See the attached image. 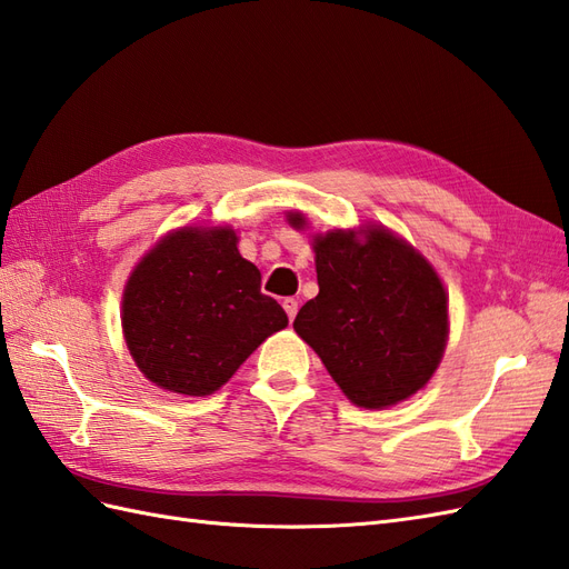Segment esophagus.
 <instances>
[{
  "instance_id": "esophagus-1",
  "label": "esophagus",
  "mask_w": 569,
  "mask_h": 569,
  "mask_svg": "<svg viewBox=\"0 0 569 569\" xmlns=\"http://www.w3.org/2000/svg\"><path fill=\"white\" fill-rule=\"evenodd\" d=\"M283 310H286V315H288V319L290 322H293L296 319V315H298V300L296 298H283Z\"/></svg>"
}]
</instances>
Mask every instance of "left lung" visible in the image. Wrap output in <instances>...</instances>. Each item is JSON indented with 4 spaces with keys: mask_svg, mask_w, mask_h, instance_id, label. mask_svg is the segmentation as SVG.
Segmentation results:
<instances>
[{
    "mask_svg": "<svg viewBox=\"0 0 569 569\" xmlns=\"http://www.w3.org/2000/svg\"><path fill=\"white\" fill-rule=\"evenodd\" d=\"M302 226L300 213H290ZM337 230L315 240L319 296L293 329L322 358L343 395L362 409L409 399L440 366L447 296L440 276L411 244L382 228Z\"/></svg>",
    "mask_w": 569,
    "mask_h": 569,
    "instance_id": "8db88e82",
    "label": "left lung"
}]
</instances>
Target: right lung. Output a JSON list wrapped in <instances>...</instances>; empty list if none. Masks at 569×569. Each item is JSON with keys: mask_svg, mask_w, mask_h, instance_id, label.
<instances>
[{"mask_svg": "<svg viewBox=\"0 0 569 569\" xmlns=\"http://www.w3.org/2000/svg\"><path fill=\"white\" fill-rule=\"evenodd\" d=\"M286 325L230 228L172 232L139 261L124 288L129 353L153 385L178 395H211Z\"/></svg>", "mask_w": 569, "mask_h": 569, "instance_id": "add662e5", "label": "right lung"}]
</instances>
